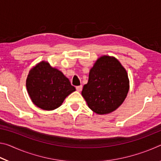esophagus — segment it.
Returning <instances> with one entry per match:
<instances>
[{
    "label": "esophagus",
    "mask_w": 161,
    "mask_h": 161,
    "mask_svg": "<svg viewBox=\"0 0 161 161\" xmlns=\"http://www.w3.org/2000/svg\"><path fill=\"white\" fill-rule=\"evenodd\" d=\"M76 89H77V91L79 92H81V90H82V86L80 85V86H77V87H76Z\"/></svg>",
    "instance_id": "1"
}]
</instances>
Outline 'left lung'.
<instances>
[{"label": "left lung", "mask_w": 161, "mask_h": 161, "mask_svg": "<svg viewBox=\"0 0 161 161\" xmlns=\"http://www.w3.org/2000/svg\"><path fill=\"white\" fill-rule=\"evenodd\" d=\"M129 90L127 72L114 57L103 55L89 71L81 95L89 108L97 114L113 112L124 102Z\"/></svg>", "instance_id": "left-lung-1"}]
</instances>
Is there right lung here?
I'll use <instances>...</instances> for the list:
<instances>
[{"label":"right lung","mask_w":161,"mask_h":161,"mask_svg":"<svg viewBox=\"0 0 161 161\" xmlns=\"http://www.w3.org/2000/svg\"><path fill=\"white\" fill-rule=\"evenodd\" d=\"M26 87L32 103L46 111L60 107L65 98L76 90L61 71L46 61L36 64L30 70Z\"/></svg>","instance_id":"1"}]
</instances>
